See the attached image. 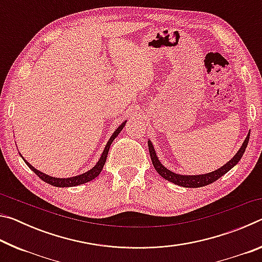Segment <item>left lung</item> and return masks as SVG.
<instances>
[{"label":"left lung","instance_id":"8db88e82","mask_svg":"<svg viewBox=\"0 0 262 262\" xmlns=\"http://www.w3.org/2000/svg\"><path fill=\"white\" fill-rule=\"evenodd\" d=\"M248 140H250V133H248L247 137L245 139V141H244L242 148L239 149V151L236 155H234V157L231 159V161L228 162L225 165L219 168V170L212 171L210 173L200 174V176H181V174L173 173L172 171L167 170L165 166H163L162 163L158 161V157L156 156V152H155L152 143L150 141L148 142V147H149V154H150V158H151L152 165L155 167V170L158 172V174H161L164 179L171 181V183H173L176 185L183 186V187L196 188V187H202V186L214 183V181H216L217 179H220L222 176L227 173L228 171L231 170V168L236 165V164L241 161V158L243 157V155L245 152V149L247 147Z\"/></svg>","mask_w":262,"mask_h":262}]
</instances>
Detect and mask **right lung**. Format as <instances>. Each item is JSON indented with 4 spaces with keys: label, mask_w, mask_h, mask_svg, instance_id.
<instances>
[{
    "label": "right lung",
    "mask_w": 262,
    "mask_h": 262,
    "mask_svg": "<svg viewBox=\"0 0 262 262\" xmlns=\"http://www.w3.org/2000/svg\"><path fill=\"white\" fill-rule=\"evenodd\" d=\"M125 125H126V121L122 122L121 125L118 127V129L113 133V135L111 136V139L107 142V144H106V147L104 149L103 154H101V157L99 158L98 163H97L96 165L91 168V170H89L88 172H85V173L79 174V176H76V177H73V178H54V177H50V176H47L45 173H42V172H40V171H38L37 168H34L30 163L26 162L24 158L23 159H24V162L26 163V165H28L31 168V170H32L34 173L39 177V178L45 181V183H47V184L55 186V187H73V186L85 184V183H88V181H91L92 179H95L97 176H99V173L101 172V170H103V167L105 165V162H106V158H107L111 144H112V142L114 141L115 137L119 135V133L122 130V128L125 127Z\"/></svg>",
    "instance_id": "add662e5"
}]
</instances>
